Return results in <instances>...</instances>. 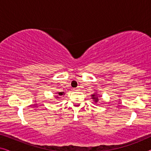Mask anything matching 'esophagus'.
I'll return each instance as SVG.
<instances>
[{
    "label": "esophagus",
    "instance_id": "1",
    "mask_svg": "<svg viewBox=\"0 0 151 151\" xmlns=\"http://www.w3.org/2000/svg\"><path fill=\"white\" fill-rule=\"evenodd\" d=\"M78 90H80V88L79 87H77V88H74V91H78Z\"/></svg>",
    "mask_w": 151,
    "mask_h": 151
}]
</instances>
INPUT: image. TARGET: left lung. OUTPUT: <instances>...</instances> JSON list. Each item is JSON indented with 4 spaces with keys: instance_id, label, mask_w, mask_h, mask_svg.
Returning a JSON list of instances; mask_svg holds the SVG:
<instances>
[{
    "instance_id": "1",
    "label": "left lung",
    "mask_w": 151,
    "mask_h": 151,
    "mask_svg": "<svg viewBox=\"0 0 151 151\" xmlns=\"http://www.w3.org/2000/svg\"><path fill=\"white\" fill-rule=\"evenodd\" d=\"M92 98L94 100L95 102H98V97H97V96H96V95H92Z\"/></svg>"
}]
</instances>
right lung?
<instances>
[{"label": "right lung", "mask_w": 151, "mask_h": 151, "mask_svg": "<svg viewBox=\"0 0 151 151\" xmlns=\"http://www.w3.org/2000/svg\"><path fill=\"white\" fill-rule=\"evenodd\" d=\"M64 94V92H60V93H58V96H63V95ZM56 97V98H59V97Z\"/></svg>", "instance_id": "add662e5"}]
</instances>
